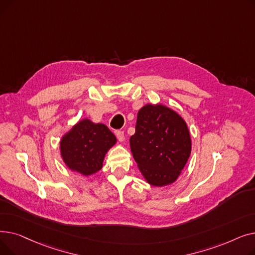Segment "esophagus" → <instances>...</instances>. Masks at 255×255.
Wrapping results in <instances>:
<instances>
[{
	"label": "esophagus",
	"mask_w": 255,
	"mask_h": 255,
	"mask_svg": "<svg viewBox=\"0 0 255 255\" xmlns=\"http://www.w3.org/2000/svg\"><path fill=\"white\" fill-rule=\"evenodd\" d=\"M115 134H116L119 141L124 140V132L122 130H115Z\"/></svg>",
	"instance_id": "obj_1"
}]
</instances>
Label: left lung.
<instances>
[{"mask_svg":"<svg viewBox=\"0 0 255 255\" xmlns=\"http://www.w3.org/2000/svg\"><path fill=\"white\" fill-rule=\"evenodd\" d=\"M130 148L146 182L165 186L178 179L188 161L189 130L185 121L168 107L144 105L137 114Z\"/></svg>","mask_w":255,"mask_h":255,"instance_id":"1","label":"left lung"}]
</instances>
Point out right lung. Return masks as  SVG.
I'll list each match as a JSON object with an SVG mask.
<instances>
[{
    "label": "right lung",
    "instance_id": "1",
    "mask_svg": "<svg viewBox=\"0 0 255 255\" xmlns=\"http://www.w3.org/2000/svg\"><path fill=\"white\" fill-rule=\"evenodd\" d=\"M116 141V136L107 126L85 119L62 138L61 153L69 168L90 176L102 168L104 156Z\"/></svg>",
    "mask_w": 255,
    "mask_h": 255
}]
</instances>
